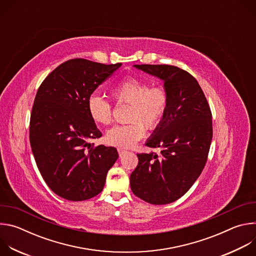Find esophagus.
<instances>
[{
	"mask_svg": "<svg viewBox=\"0 0 256 256\" xmlns=\"http://www.w3.org/2000/svg\"><path fill=\"white\" fill-rule=\"evenodd\" d=\"M118 155H120V156H122V155H124L128 151H126V150H124V149L118 148Z\"/></svg>",
	"mask_w": 256,
	"mask_h": 256,
	"instance_id": "1",
	"label": "esophagus"
}]
</instances>
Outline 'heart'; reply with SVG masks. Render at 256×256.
I'll use <instances>...</instances> for the list:
<instances>
[{
    "mask_svg": "<svg viewBox=\"0 0 256 256\" xmlns=\"http://www.w3.org/2000/svg\"><path fill=\"white\" fill-rule=\"evenodd\" d=\"M112 97L118 104L130 105L128 122L108 130L105 140L118 148H130L144 134L146 128L156 130L165 118L169 95L163 86H151L150 82L138 77H128L110 90ZM87 112L97 124H109L112 122L114 105L98 95H92L87 101Z\"/></svg>",
    "mask_w": 256,
    "mask_h": 256,
    "instance_id": "b5f03b06",
    "label": "heart"
}]
</instances>
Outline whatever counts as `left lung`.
I'll return each instance as SVG.
<instances>
[{
	"instance_id": "8db88e82",
	"label": "left lung",
	"mask_w": 256,
	"mask_h": 256,
	"mask_svg": "<svg viewBox=\"0 0 256 256\" xmlns=\"http://www.w3.org/2000/svg\"><path fill=\"white\" fill-rule=\"evenodd\" d=\"M134 66L164 81L169 105L161 126L146 142L161 148V153L138 154L130 188L144 202L166 204L186 194L204 168L212 138L210 108L188 72L170 64Z\"/></svg>"
}]
</instances>
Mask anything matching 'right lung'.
Segmentation results:
<instances>
[{
    "label": "right lung",
    "mask_w": 256,
    "mask_h": 256,
    "mask_svg": "<svg viewBox=\"0 0 256 256\" xmlns=\"http://www.w3.org/2000/svg\"><path fill=\"white\" fill-rule=\"evenodd\" d=\"M120 66L68 60L50 72L36 93L30 146L46 184L62 198L80 202L99 194L118 158L116 148L89 142L102 134L88 114L87 101Z\"/></svg>",
    "instance_id": "add662e5"
}]
</instances>
